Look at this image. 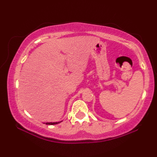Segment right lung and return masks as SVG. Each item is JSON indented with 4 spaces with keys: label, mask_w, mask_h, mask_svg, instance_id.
Wrapping results in <instances>:
<instances>
[{
    "label": "right lung",
    "mask_w": 157,
    "mask_h": 157,
    "mask_svg": "<svg viewBox=\"0 0 157 157\" xmlns=\"http://www.w3.org/2000/svg\"><path fill=\"white\" fill-rule=\"evenodd\" d=\"M61 121H60V122H50V123H46V125H55V124H57V123H61Z\"/></svg>",
    "instance_id": "add662e5"
}]
</instances>
